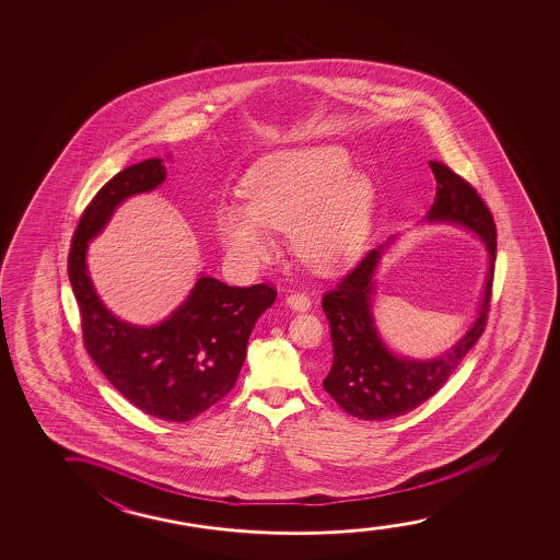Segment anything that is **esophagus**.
<instances>
[{
    "instance_id": "34e87169",
    "label": "esophagus",
    "mask_w": 560,
    "mask_h": 560,
    "mask_svg": "<svg viewBox=\"0 0 560 560\" xmlns=\"http://www.w3.org/2000/svg\"><path fill=\"white\" fill-rule=\"evenodd\" d=\"M287 306L296 310V312H306L312 306V300L304 292H292L287 296Z\"/></svg>"
}]
</instances>
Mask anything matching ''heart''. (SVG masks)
<instances>
[{
	"label": "heart",
	"mask_w": 560,
	"mask_h": 560,
	"mask_svg": "<svg viewBox=\"0 0 560 560\" xmlns=\"http://www.w3.org/2000/svg\"><path fill=\"white\" fill-rule=\"evenodd\" d=\"M243 191L246 202L222 200L214 220L223 248L243 268L268 260L273 230H291L300 260L325 273L358 260L373 235L375 184L352 170L345 147L266 154L248 170Z\"/></svg>",
	"instance_id": "obj_1"
}]
</instances>
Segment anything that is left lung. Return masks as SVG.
I'll return each mask as SVG.
<instances>
[{"mask_svg": "<svg viewBox=\"0 0 560 560\" xmlns=\"http://www.w3.org/2000/svg\"><path fill=\"white\" fill-rule=\"evenodd\" d=\"M429 164L438 185L436 199L424 215V222L453 223L480 237L488 250L482 300L475 322L450 350L430 360H415L394 352L384 342L373 315L376 269L394 237L373 248L335 291L323 296V312L329 319L335 350L332 368L323 381V388L346 413L363 421L396 419L432 398L482 337L488 319L498 248L495 223L472 185L442 162Z\"/></svg>", "mask_w": 560, "mask_h": 560, "instance_id": "left-lung-1", "label": "left lung"}]
</instances>
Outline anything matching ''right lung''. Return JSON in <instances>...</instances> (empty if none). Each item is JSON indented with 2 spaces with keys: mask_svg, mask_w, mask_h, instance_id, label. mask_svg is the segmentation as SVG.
<instances>
[{
  "mask_svg": "<svg viewBox=\"0 0 560 560\" xmlns=\"http://www.w3.org/2000/svg\"><path fill=\"white\" fill-rule=\"evenodd\" d=\"M162 159L118 172L88 205L69 254V279L82 332L108 383L130 404L162 421L185 422L207 411L237 383L254 325L276 302L268 284L230 287L200 273L187 299L164 322H122L101 302L88 271V243L107 228L116 208L166 179Z\"/></svg>",
  "mask_w": 560,
  "mask_h": 560,
  "instance_id": "add662e5",
  "label": "right lung"
}]
</instances>
